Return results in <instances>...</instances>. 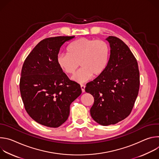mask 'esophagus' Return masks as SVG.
<instances>
[{"mask_svg":"<svg viewBox=\"0 0 159 159\" xmlns=\"http://www.w3.org/2000/svg\"><path fill=\"white\" fill-rule=\"evenodd\" d=\"M80 88L82 92H84V90H85V85H80Z\"/></svg>","mask_w":159,"mask_h":159,"instance_id":"34e87169","label":"esophagus"}]
</instances>
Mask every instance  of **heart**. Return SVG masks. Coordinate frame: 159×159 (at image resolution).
<instances>
[{"mask_svg": "<svg viewBox=\"0 0 159 159\" xmlns=\"http://www.w3.org/2000/svg\"><path fill=\"white\" fill-rule=\"evenodd\" d=\"M89 61H90H90H91V60L93 61V60L96 59L99 66L101 68V69H104V67L105 66V65H106V61H105V60H103V59H102L101 58H99V57H96L95 55H90V56L89 57Z\"/></svg>", "mask_w": 159, "mask_h": 159, "instance_id": "b5f03b06", "label": "heart"}]
</instances>
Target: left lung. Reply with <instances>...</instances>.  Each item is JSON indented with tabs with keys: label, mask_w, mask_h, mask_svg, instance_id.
<instances>
[{
	"label": "left lung",
	"mask_w": 159,
	"mask_h": 159,
	"mask_svg": "<svg viewBox=\"0 0 159 159\" xmlns=\"http://www.w3.org/2000/svg\"><path fill=\"white\" fill-rule=\"evenodd\" d=\"M72 36H56L40 41L22 65L20 92L25 109L37 123L51 128L64 123L70 114V106L80 86L69 80L58 61L62 45Z\"/></svg>",
	"instance_id": "8db88e82"
}]
</instances>
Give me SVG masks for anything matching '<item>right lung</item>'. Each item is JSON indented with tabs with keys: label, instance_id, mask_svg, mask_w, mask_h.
<instances>
[{
	"label": "right lung",
	"instance_id": "1",
	"mask_svg": "<svg viewBox=\"0 0 159 159\" xmlns=\"http://www.w3.org/2000/svg\"><path fill=\"white\" fill-rule=\"evenodd\" d=\"M106 40L110 47L107 66L85 89L94 98L90 115L103 126L116 124L128 116L140 86L138 63L127 45L115 36Z\"/></svg>",
	"mask_w": 159,
	"mask_h": 159
}]
</instances>
